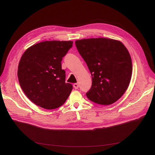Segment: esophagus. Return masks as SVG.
Segmentation results:
<instances>
[{
    "instance_id": "esophagus-1",
    "label": "esophagus",
    "mask_w": 155,
    "mask_h": 155,
    "mask_svg": "<svg viewBox=\"0 0 155 155\" xmlns=\"http://www.w3.org/2000/svg\"><path fill=\"white\" fill-rule=\"evenodd\" d=\"M78 87H79V85H78V83H74V84H73V87L75 88V89H78Z\"/></svg>"
}]
</instances>
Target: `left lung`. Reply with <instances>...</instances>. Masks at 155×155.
<instances>
[{
	"label": "left lung",
	"instance_id": "left-lung-1",
	"mask_svg": "<svg viewBox=\"0 0 155 155\" xmlns=\"http://www.w3.org/2000/svg\"><path fill=\"white\" fill-rule=\"evenodd\" d=\"M75 45L92 76L87 98L103 105L115 103L127 91L132 76L127 48L120 41L106 38L81 39Z\"/></svg>",
	"mask_w": 155,
	"mask_h": 155
}]
</instances>
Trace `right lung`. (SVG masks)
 <instances>
[{
  "label": "right lung",
  "instance_id": "1",
  "mask_svg": "<svg viewBox=\"0 0 155 155\" xmlns=\"http://www.w3.org/2000/svg\"><path fill=\"white\" fill-rule=\"evenodd\" d=\"M72 41H51L39 42L25 51L20 60L18 78L29 99L45 109L62 106L72 90L65 83L61 61Z\"/></svg>",
  "mask_w": 155,
  "mask_h": 155
}]
</instances>
